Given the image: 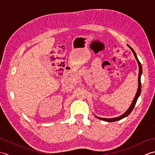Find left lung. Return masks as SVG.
Segmentation results:
<instances>
[{
  "label": "left lung",
  "instance_id": "left-lung-1",
  "mask_svg": "<svg viewBox=\"0 0 155 155\" xmlns=\"http://www.w3.org/2000/svg\"><path fill=\"white\" fill-rule=\"evenodd\" d=\"M127 46L128 47L130 48V49L131 51H132V52H133L134 54V57H135L136 60L138 62V64H139V77H138V82H139V86H138V89H137V92L136 93V95L135 97H134V99L132 102V103H131L130 107L128 108V109L125 112V113L124 114H123L122 115H120V116L118 117H115V118H101V117H98L97 116H95L97 118H98V119H101V120H103L104 121H106V122H114V121H117V120H121L123 119V118H124V117H126L127 116H128L129 115V114H130L131 112L133 111V108L134 107V106H135L136 104V103L137 101V99L139 97L140 94V93H141V82H140V77H141V75H142V72H143V69H142V65H141L140 61H139V59H138L137 58V56L136 54V52H134V51L133 50V49L131 48L129 45H127Z\"/></svg>",
  "mask_w": 155,
  "mask_h": 155
}]
</instances>
